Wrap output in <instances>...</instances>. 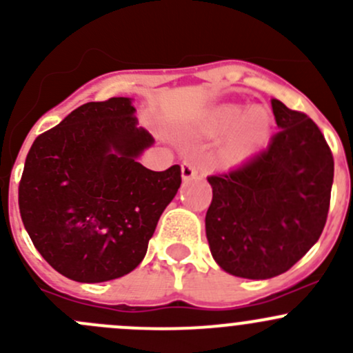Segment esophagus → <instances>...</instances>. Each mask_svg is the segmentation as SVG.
Listing matches in <instances>:
<instances>
[{"label": "esophagus", "mask_w": 353, "mask_h": 353, "mask_svg": "<svg viewBox=\"0 0 353 353\" xmlns=\"http://www.w3.org/2000/svg\"><path fill=\"white\" fill-rule=\"evenodd\" d=\"M181 174H183V179L184 181H190V179H194V177H198L196 167H194L191 162H184L183 163V169H181Z\"/></svg>", "instance_id": "34e87169"}]
</instances>
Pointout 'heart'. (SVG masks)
<instances>
[{"instance_id":"obj_1","label":"heart","mask_w":353,"mask_h":353,"mask_svg":"<svg viewBox=\"0 0 353 353\" xmlns=\"http://www.w3.org/2000/svg\"><path fill=\"white\" fill-rule=\"evenodd\" d=\"M203 131L212 138L230 133L220 148V160L234 165L249 159L265 143L270 134V119L265 112L259 110L244 116L243 110L223 108L213 110L206 117Z\"/></svg>"}]
</instances>
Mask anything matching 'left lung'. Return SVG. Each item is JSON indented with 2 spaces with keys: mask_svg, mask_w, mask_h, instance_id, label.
I'll use <instances>...</instances> for the list:
<instances>
[{
  "mask_svg": "<svg viewBox=\"0 0 353 353\" xmlns=\"http://www.w3.org/2000/svg\"><path fill=\"white\" fill-rule=\"evenodd\" d=\"M279 133L268 148L230 172L210 176L205 216L216 265L241 279L290 270L318 243L330 210L334 162L311 117L273 99Z\"/></svg>",
  "mask_w": 353,
  "mask_h": 353,
  "instance_id": "1",
  "label": "left lung"
}]
</instances>
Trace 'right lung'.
Wrapping results in <instances>:
<instances>
[{
    "label": "right lung",
    "instance_id": "1",
    "mask_svg": "<svg viewBox=\"0 0 353 353\" xmlns=\"http://www.w3.org/2000/svg\"><path fill=\"white\" fill-rule=\"evenodd\" d=\"M128 97L80 105L39 134L25 159L19 206L42 258L66 279L99 283L133 272L181 167L147 169L138 157L154 137L138 126Z\"/></svg>",
    "mask_w": 353,
    "mask_h": 353
}]
</instances>
